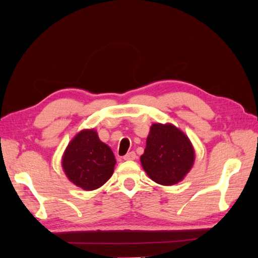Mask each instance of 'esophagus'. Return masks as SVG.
Returning <instances> with one entry per match:
<instances>
[{
	"mask_svg": "<svg viewBox=\"0 0 258 258\" xmlns=\"http://www.w3.org/2000/svg\"><path fill=\"white\" fill-rule=\"evenodd\" d=\"M137 158V155L135 152H130L127 155L123 156V160H135Z\"/></svg>",
	"mask_w": 258,
	"mask_h": 258,
	"instance_id": "obj_1",
	"label": "esophagus"
}]
</instances>
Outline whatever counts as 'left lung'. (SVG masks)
I'll return each instance as SVG.
<instances>
[{"mask_svg": "<svg viewBox=\"0 0 258 258\" xmlns=\"http://www.w3.org/2000/svg\"><path fill=\"white\" fill-rule=\"evenodd\" d=\"M140 159L154 182L170 186L181 182L189 172L195 150L188 137L172 123H153Z\"/></svg>", "mask_w": 258, "mask_h": 258, "instance_id": "left-lung-1", "label": "left lung"}]
</instances>
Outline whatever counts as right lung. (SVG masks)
I'll use <instances>...</instances> for the list:
<instances>
[{"label":"right lung","instance_id":"right-lung-1","mask_svg":"<svg viewBox=\"0 0 258 258\" xmlns=\"http://www.w3.org/2000/svg\"><path fill=\"white\" fill-rule=\"evenodd\" d=\"M61 163L73 184L84 190H93L110 179L116 159L110 146L100 141L95 129H84L67 146Z\"/></svg>","mask_w":258,"mask_h":258}]
</instances>
